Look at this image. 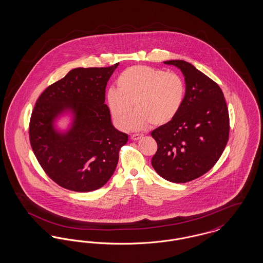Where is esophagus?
<instances>
[{
  "label": "esophagus",
  "instance_id": "34e87169",
  "mask_svg": "<svg viewBox=\"0 0 263 263\" xmlns=\"http://www.w3.org/2000/svg\"><path fill=\"white\" fill-rule=\"evenodd\" d=\"M142 137H143L142 134H133V135H131V139H132L133 141H137V140L141 139Z\"/></svg>",
  "mask_w": 263,
  "mask_h": 263
}]
</instances>
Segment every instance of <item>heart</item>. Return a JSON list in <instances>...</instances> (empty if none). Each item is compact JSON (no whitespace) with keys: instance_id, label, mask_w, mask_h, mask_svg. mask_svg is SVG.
<instances>
[{"instance_id":"heart-1","label":"heart","mask_w":263,"mask_h":263,"mask_svg":"<svg viewBox=\"0 0 263 263\" xmlns=\"http://www.w3.org/2000/svg\"><path fill=\"white\" fill-rule=\"evenodd\" d=\"M117 88L106 93V102L113 121L120 129L133 130L163 125L179 112L185 97L183 79L175 73L137 65L123 71L116 80ZM137 112L130 124L133 103Z\"/></svg>"}]
</instances>
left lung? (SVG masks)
<instances>
[{"instance_id":"obj_1","label":"left lung","mask_w":263,"mask_h":263,"mask_svg":"<svg viewBox=\"0 0 263 263\" xmlns=\"http://www.w3.org/2000/svg\"><path fill=\"white\" fill-rule=\"evenodd\" d=\"M163 63L184 76L185 97L175 118L151 133L158 144L152 165L164 179L184 183L206 174L220 159L229 140V111L222 89L192 64Z\"/></svg>"}]
</instances>
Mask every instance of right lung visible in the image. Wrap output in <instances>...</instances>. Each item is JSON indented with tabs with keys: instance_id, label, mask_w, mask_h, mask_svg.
<instances>
[{
	"instance_id": "1",
	"label": "right lung",
	"mask_w": 263,
	"mask_h": 263,
	"mask_svg": "<svg viewBox=\"0 0 263 263\" xmlns=\"http://www.w3.org/2000/svg\"><path fill=\"white\" fill-rule=\"evenodd\" d=\"M118 63L107 68H76L38 98L29 123L31 148L44 172L77 192L102 187L112 176L128 135L111 122L105 88ZM69 115L68 128L57 121Z\"/></svg>"
}]
</instances>
